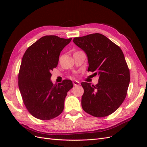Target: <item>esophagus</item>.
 I'll return each instance as SVG.
<instances>
[{
    "instance_id": "34e87169",
    "label": "esophagus",
    "mask_w": 147,
    "mask_h": 147,
    "mask_svg": "<svg viewBox=\"0 0 147 147\" xmlns=\"http://www.w3.org/2000/svg\"><path fill=\"white\" fill-rule=\"evenodd\" d=\"M73 84H74V86H78V85H80V83L78 81H77V80H74V81H73Z\"/></svg>"
}]
</instances>
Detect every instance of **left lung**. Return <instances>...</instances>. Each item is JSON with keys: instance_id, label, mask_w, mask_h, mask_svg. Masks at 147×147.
Listing matches in <instances>:
<instances>
[{"instance_id": "1", "label": "left lung", "mask_w": 147, "mask_h": 147, "mask_svg": "<svg viewBox=\"0 0 147 147\" xmlns=\"http://www.w3.org/2000/svg\"><path fill=\"white\" fill-rule=\"evenodd\" d=\"M73 42L86 53L88 70L99 75L94 86L81 83L83 110L95 117H104L115 112L126 98L130 72L121 49L99 33L75 37Z\"/></svg>"}]
</instances>
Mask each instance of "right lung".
Returning <instances> with one entry per match:
<instances>
[{"mask_svg":"<svg viewBox=\"0 0 147 147\" xmlns=\"http://www.w3.org/2000/svg\"><path fill=\"white\" fill-rule=\"evenodd\" d=\"M72 38L45 35L30 45L22 59L18 86L24 104L33 117L42 120L55 118L63 112L72 82L64 80L53 84L51 71L56 68L63 49Z\"/></svg>","mask_w":147,"mask_h":147,"instance_id":"1","label":"right lung"}]
</instances>
